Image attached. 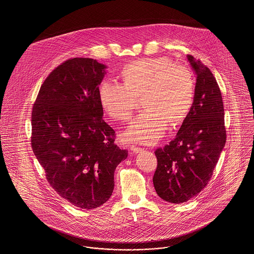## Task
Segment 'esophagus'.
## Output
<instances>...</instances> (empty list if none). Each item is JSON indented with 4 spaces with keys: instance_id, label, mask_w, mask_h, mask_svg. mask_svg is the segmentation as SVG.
Listing matches in <instances>:
<instances>
[{
    "instance_id": "34e87169",
    "label": "esophagus",
    "mask_w": 254,
    "mask_h": 254,
    "mask_svg": "<svg viewBox=\"0 0 254 254\" xmlns=\"http://www.w3.org/2000/svg\"><path fill=\"white\" fill-rule=\"evenodd\" d=\"M130 149L132 150L133 153H140L141 151H143V148L138 147V146H135V145H132V146L130 147Z\"/></svg>"
}]
</instances>
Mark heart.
<instances>
[{
	"instance_id": "heart-1",
	"label": "heart",
	"mask_w": 254,
	"mask_h": 254,
	"mask_svg": "<svg viewBox=\"0 0 254 254\" xmlns=\"http://www.w3.org/2000/svg\"><path fill=\"white\" fill-rule=\"evenodd\" d=\"M123 84L104 79L98 87L101 107L112 119L127 121L142 97L144 112L130 124L125 138L151 144L164 135L168 123L179 124L188 116L195 97L192 72L166 56L142 58L121 69Z\"/></svg>"
}]
</instances>
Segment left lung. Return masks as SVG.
I'll return each mask as SVG.
<instances>
[{"mask_svg": "<svg viewBox=\"0 0 254 254\" xmlns=\"http://www.w3.org/2000/svg\"><path fill=\"white\" fill-rule=\"evenodd\" d=\"M196 74L193 106L177 137L157 148L153 185L158 196L173 204L187 202L208 185L226 142L222 96L210 69L187 55Z\"/></svg>", "mask_w": 254, "mask_h": 254, "instance_id": "obj_1", "label": "left lung"}]
</instances>
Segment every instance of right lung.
Instances as JSON below:
<instances>
[{"mask_svg":"<svg viewBox=\"0 0 254 254\" xmlns=\"http://www.w3.org/2000/svg\"><path fill=\"white\" fill-rule=\"evenodd\" d=\"M106 69L91 58L65 61L46 77L32 112V148L47 182L82 209L110 199L116 167L128 156L103 119L98 87Z\"/></svg>","mask_w":254,"mask_h":254,"instance_id":"add662e5","label":"right lung"}]
</instances>
